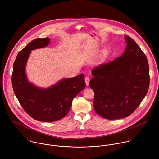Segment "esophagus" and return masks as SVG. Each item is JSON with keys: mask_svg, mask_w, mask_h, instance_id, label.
<instances>
[{"mask_svg": "<svg viewBox=\"0 0 159 159\" xmlns=\"http://www.w3.org/2000/svg\"><path fill=\"white\" fill-rule=\"evenodd\" d=\"M89 81H90V78H89V77H86L85 78V82L86 85H89Z\"/></svg>", "mask_w": 159, "mask_h": 159, "instance_id": "34e87169", "label": "esophagus"}]
</instances>
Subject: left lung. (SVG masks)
<instances>
[{"label":"left lung","instance_id":"left-lung-1","mask_svg":"<svg viewBox=\"0 0 159 159\" xmlns=\"http://www.w3.org/2000/svg\"><path fill=\"white\" fill-rule=\"evenodd\" d=\"M123 54L92 70L89 87L94 92V107L107 120L129 116L146 96L150 84L149 65L145 53L131 37Z\"/></svg>","mask_w":159,"mask_h":159}]
</instances>
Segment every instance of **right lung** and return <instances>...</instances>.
<instances>
[{
  "label": "right lung",
  "mask_w": 159,
  "mask_h": 159,
  "mask_svg": "<svg viewBox=\"0 0 159 159\" xmlns=\"http://www.w3.org/2000/svg\"><path fill=\"white\" fill-rule=\"evenodd\" d=\"M48 38H36L20 50L14 61L12 74L14 93L20 104L33 119L53 122L64 118L69 112L73 99L85 87L84 74L64 79L48 89H41L30 83L25 66L31 51L47 47Z\"/></svg>",
  "instance_id": "right-lung-1"
}]
</instances>
